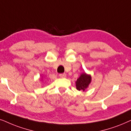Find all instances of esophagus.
I'll list each match as a JSON object with an SVG mask.
<instances>
[{
	"label": "esophagus",
	"instance_id": "1",
	"mask_svg": "<svg viewBox=\"0 0 131 131\" xmlns=\"http://www.w3.org/2000/svg\"><path fill=\"white\" fill-rule=\"evenodd\" d=\"M59 76L62 78H65L66 77H67V74H64H64H59Z\"/></svg>",
	"mask_w": 131,
	"mask_h": 131
}]
</instances>
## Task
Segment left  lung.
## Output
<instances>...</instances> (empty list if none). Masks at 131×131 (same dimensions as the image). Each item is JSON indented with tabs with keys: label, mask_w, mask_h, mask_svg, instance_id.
Wrapping results in <instances>:
<instances>
[{
	"label": "left lung",
	"mask_w": 131,
	"mask_h": 131,
	"mask_svg": "<svg viewBox=\"0 0 131 131\" xmlns=\"http://www.w3.org/2000/svg\"><path fill=\"white\" fill-rule=\"evenodd\" d=\"M92 81V77L90 74L83 72L75 81L76 89L79 91H84L88 88Z\"/></svg>",
	"instance_id": "obj_1"
}]
</instances>
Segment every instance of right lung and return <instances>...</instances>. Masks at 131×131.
Masks as SVG:
<instances>
[{"label":"right lung","mask_w":131,"mask_h":131,"mask_svg":"<svg viewBox=\"0 0 131 131\" xmlns=\"http://www.w3.org/2000/svg\"><path fill=\"white\" fill-rule=\"evenodd\" d=\"M41 80H42V78H41Z\"/></svg>","instance_id":"add662e5"}]
</instances>
